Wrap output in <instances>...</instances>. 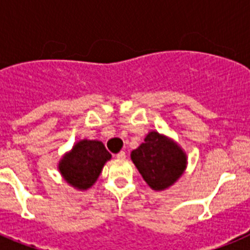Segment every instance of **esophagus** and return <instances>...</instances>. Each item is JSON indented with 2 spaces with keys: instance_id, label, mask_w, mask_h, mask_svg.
Segmentation results:
<instances>
[{
  "instance_id": "obj_1",
  "label": "esophagus",
  "mask_w": 250,
  "mask_h": 250,
  "mask_svg": "<svg viewBox=\"0 0 250 250\" xmlns=\"http://www.w3.org/2000/svg\"><path fill=\"white\" fill-rule=\"evenodd\" d=\"M116 158H118V159L126 158V154H125V151H120L119 154H116Z\"/></svg>"
}]
</instances>
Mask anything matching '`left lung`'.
Instances as JSON below:
<instances>
[{
    "mask_svg": "<svg viewBox=\"0 0 250 250\" xmlns=\"http://www.w3.org/2000/svg\"><path fill=\"white\" fill-rule=\"evenodd\" d=\"M131 160L154 190H164L173 185L187 167L183 150L156 131L149 132L144 143L132 150Z\"/></svg>",
    "mask_w": 250,
    "mask_h": 250,
    "instance_id": "1",
    "label": "left lung"
}]
</instances>
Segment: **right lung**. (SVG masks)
Masks as SVG:
<instances>
[{"label":"right lung","mask_w":250,"mask_h":250,"mask_svg":"<svg viewBox=\"0 0 250 250\" xmlns=\"http://www.w3.org/2000/svg\"><path fill=\"white\" fill-rule=\"evenodd\" d=\"M111 155L101 141L83 140L77 143L60 161L59 169L66 182L77 189H89L99 178L101 169Z\"/></svg>","instance_id":"right-lung-1"}]
</instances>
